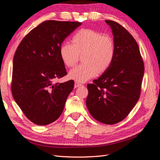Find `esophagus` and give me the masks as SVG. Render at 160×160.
<instances>
[{"label": "esophagus", "instance_id": "34e87169", "mask_svg": "<svg viewBox=\"0 0 160 160\" xmlns=\"http://www.w3.org/2000/svg\"><path fill=\"white\" fill-rule=\"evenodd\" d=\"M83 85H82L81 83H79V82H77L75 81V88H79V87L82 86Z\"/></svg>", "mask_w": 160, "mask_h": 160}]
</instances>
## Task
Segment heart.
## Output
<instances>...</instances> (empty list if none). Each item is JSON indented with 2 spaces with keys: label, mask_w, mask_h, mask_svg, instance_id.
Returning <instances> with one entry per match:
<instances>
[{
  "label": "heart",
  "mask_w": 160,
  "mask_h": 160,
  "mask_svg": "<svg viewBox=\"0 0 160 160\" xmlns=\"http://www.w3.org/2000/svg\"><path fill=\"white\" fill-rule=\"evenodd\" d=\"M72 44H62L61 59L67 67L74 66L82 55V64L72 69L69 78L85 82L104 72L112 64L115 54L113 38L91 29H82L72 37Z\"/></svg>",
  "instance_id": "b5f03b06"
}]
</instances>
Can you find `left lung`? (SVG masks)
Here are the masks:
<instances>
[{"label": "left lung", "instance_id": "1", "mask_svg": "<svg viewBox=\"0 0 160 160\" xmlns=\"http://www.w3.org/2000/svg\"><path fill=\"white\" fill-rule=\"evenodd\" d=\"M113 35L112 64L93 84H88L86 105L98 122L113 125L127 117L141 93L144 65L138 43L119 24L106 20Z\"/></svg>", "mask_w": 160, "mask_h": 160}]
</instances>
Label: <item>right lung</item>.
Returning a JSON list of instances; mask_svg holds the SVG:
<instances>
[{
    "label": "right lung",
    "instance_id": "1",
    "mask_svg": "<svg viewBox=\"0 0 160 160\" xmlns=\"http://www.w3.org/2000/svg\"><path fill=\"white\" fill-rule=\"evenodd\" d=\"M79 22L47 21L28 32L13 58L11 91L17 104L31 122L46 125L63 111L74 81L54 83L66 75L59 53L62 42Z\"/></svg>",
    "mask_w": 160,
    "mask_h": 160
}]
</instances>
